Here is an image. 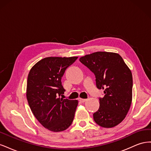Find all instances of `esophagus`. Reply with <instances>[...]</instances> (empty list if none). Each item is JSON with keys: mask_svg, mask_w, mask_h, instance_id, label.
Returning a JSON list of instances; mask_svg holds the SVG:
<instances>
[{"mask_svg": "<svg viewBox=\"0 0 151 151\" xmlns=\"http://www.w3.org/2000/svg\"><path fill=\"white\" fill-rule=\"evenodd\" d=\"M86 99H81V98H80L79 99V101L81 102V103H84L85 101H86Z\"/></svg>", "mask_w": 151, "mask_h": 151, "instance_id": "obj_1", "label": "esophagus"}]
</instances>
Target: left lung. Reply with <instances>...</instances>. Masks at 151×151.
Listing matches in <instances>:
<instances>
[{"instance_id":"obj_1","label":"left lung","mask_w":151,"mask_h":151,"mask_svg":"<svg viewBox=\"0 0 151 151\" xmlns=\"http://www.w3.org/2000/svg\"><path fill=\"white\" fill-rule=\"evenodd\" d=\"M79 61L94 73L96 87L104 89L99 108L93 118L98 125L111 128L121 123L132 99L133 79L129 68L119 54L98 52L81 57Z\"/></svg>"}]
</instances>
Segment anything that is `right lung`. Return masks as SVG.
<instances>
[{
  "label": "right lung",
  "mask_w": 151,
  "mask_h": 151,
  "mask_svg": "<svg viewBox=\"0 0 151 151\" xmlns=\"http://www.w3.org/2000/svg\"><path fill=\"white\" fill-rule=\"evenodd\" d=\"M77 59V57L45 58L29 72L26 89L29 106L36 119L50 131L65 130L74 120L78 101L60 98L65 91L61 79Z\"/></svg>",
  "instance_id": "obj_1"
}]
</instances>
